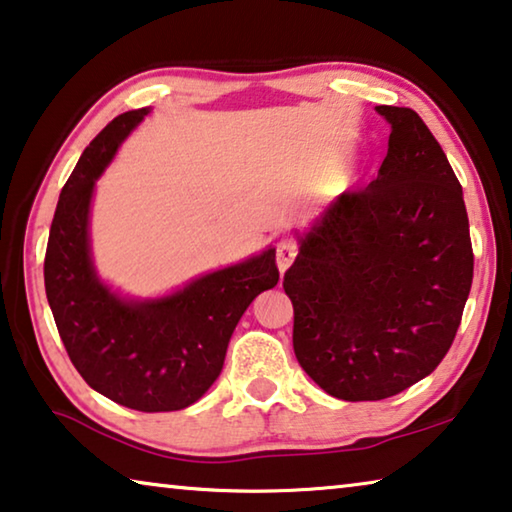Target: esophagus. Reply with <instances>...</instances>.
I'll return each instance as SVG.
<instances>
[{"label":"esophagus","instance_id":"esophagus-1","mask_svg":"<svg viewBox=\"0 0 512 512\" xmlns=\"http://www.w3.org/2000/svg\"><path fill=\"white\" fill-rule=\"evenodd\" d=\"M296 243L289 241V239H282L278 243V250H275V259H278V269L280 273H285L291 264H294L296 259Z\"/></svg>","mask_w":512,"mask_h":512}]
</instances>
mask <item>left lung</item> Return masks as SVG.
Wrapping results in <instances>:
<instances>
[{"label": "left lung", "mask_w": 512, "mask_h": 512, "mask_svg": "<svg viewBox=\"0 0 512 512\" xmlns=\"http://www.w3.org/2000/svg\"><path fill=\"white\" fill-rule=\"evenodd\" d=\"M376 111L392 127L378 177L296 232L282 282L298 364L342 401L387 399L433 373L474 278L462 186L440 143L417 111Z\"/></svg>", "instance_id": "1"}]
</instances>
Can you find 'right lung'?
Wrapping results in <instances>:
<instances>
[{"instance_id": "add662e5", "label": "right lung", "mask_w": 512, "mask_h": 512, "mask_svg": "<svg viewBox=\"0 0 512 512\" xmlns=\"http://www.w3.org/2000/svg\"><path fill=\"white\" fill-rule=\"evenodd\" d=\"M148 113L113 118L81 154L54 212L45 291L61 342L95 392L132 410L170 412L214 385L243 312L280 273L269 246L157 298L120 296L97 275L88 232L95 182Z\"/></svg>"}]
</instances>
